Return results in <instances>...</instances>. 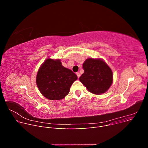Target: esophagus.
I'll list each match as a JSON object with an SVG mask.
<instances>
[{
  "label": "esophagus",
  "instance_id": "esophagus-1",
  "mask_svg": "<svg viewBox=\"0 0 148 148\" xmlns=\"http://www.w3.org/2000/svg\"><path fill=\"white\" fill-rule=\"evenodd\" d=\"M76 75H77V77H78V78H79V77H80V74H79V73H78V72H77V73H76Z\"/></svg>",
  "mask_w": 148,
  "mask_h": 148
}]
</instances>
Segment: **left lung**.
Masks as SVG:
<instances>
[{
	"mask_svg": "<svg viewBox=\"0 0 148 148\" xmlns=\"http://www.w3.org/2000/svg\"><path fill=\"white\" fill-rule=\"evenodd\" d=\"M84 73L79 81L87 90L95 94L106 92L112 83V72L109 66L100 59L88 58L83 64Z\"/></svg>",
	"mask_w": 148,
	"mask_h": 148,
	"instance_id": "8db88e82",
	"label": "left lung"
}]
</instances>
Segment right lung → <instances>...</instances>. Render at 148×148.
<instances>
[{
	"label": "right lung",
	"mask_w": 148,
	"mask_h": 148,
	"mask_svg": "<svg viewBox=\"0 0 148 148\" xmlns=\"http://www.w3.org/2000/svg\"><path fill=\"white\" fill-rule=\"evenodd\" d=\"M77 79L71 70L63 67L60 60L48 58L40 68L36 83L40 92L51 100L64 98Z\"/></svg>",
	"instance_id": "1"
}]
</instances>
